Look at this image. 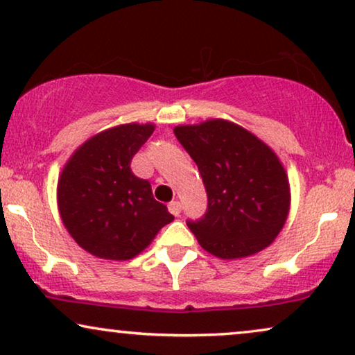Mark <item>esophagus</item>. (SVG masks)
<instances>
[{"mask_svg":"<svg viewBox=\"0 0 355 355\" xmlns=\"http://www.w3.org/2000/svg\"><path fill=\"white\" fill-rule=\"evenodd\" d=\"M168 208H169V211H171L174 216H178L179 213H181V210H182L181 203H179V202H171V203H169V205H168Z\"/></svg>","mask_w":355,"mask_h":355,"instance_id":"34e87169","label":"esophagus"}]
</instances>
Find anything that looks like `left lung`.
<instances>
[{
  "label": "left lung",
  "mask_w": 355,
  "mask_h": 355,
  "mask_svg": "<svg viewBox=\"0 0 355 355\" xmlns=\"http://www.w3.org/2000/svg\"><path fill=\"white\" fill-rule=\"evenodd\" d=\"M174 135L205 184V215L187 221L198 244L227 260L268 247L283 230L291 205L288 174L273 150L225 119L178 125Z\"/></svg>",
  "instance_id": "left-lung-1"
}]
</instances>
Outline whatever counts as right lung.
Instances as JSON below:
<instances>
[{"label":"right lung","instance_id":"obj_1","mask_svg":"<svg viewBox=\"0 0 355 355\" xmlns=\"http://www.w3.org/2000/svg\"><path fill=\"white\" fill-rule=\"evenodd\" d=\"M153 124H121L82 144L58 181L61 220L77 244L106 260H130L174 216L130 162Z\"/></svg>","mask_w":355,"mask_h":355}]
</instances>
